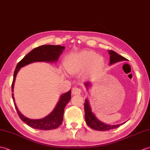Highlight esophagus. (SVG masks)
Here are the masks:
<instances>
[{
    "label": "esophagus",
    "instance_id": "esophagus-1",
    "mask_svg": "<svg viewBox=\"0 0 150 150\" xmlns=\"http://www.w3.org/2000/svg\"><path fill=\"white\" fill-rule=\"evenodd\" d=\"M81 91H82V90H81L80 88H77V87L73 88V90H72V94H73V95H80L81 93Z\"/></svg>",
    "mask_w": 150,
    "mask_h": 150
}]
</instances>
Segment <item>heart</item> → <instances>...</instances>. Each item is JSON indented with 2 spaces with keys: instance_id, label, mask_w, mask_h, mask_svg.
I'll return each instance as SVG.
<instances>
[{
  "instance_id": "1",
  "label": "heart",
  "mask_w": 150,
  "mask_h": 150,
  "mask_svg": "<svg viewBox=\"0 0 150 150\" xmlns=\"http://www.w3.org/2000/svg\"><path fill=\"white\" fill-rule=\"evenodd\" d=\"M104 65L102 57L92 51L84 50L72 53L65 59L64 67L69 73L82 72L88 69L91 74H95L103 69Z\"/></svg>"
}]
</instances>
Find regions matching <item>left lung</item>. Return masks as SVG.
Returning <instances> with one entry per match:
<instances>
[{
	"label": "left lung",
	"mask_w": 150,
	"mask_h": 150,
	"mask_svg": "<svg viewBox=\"0 0 150 150\" xmlns=\"http://www.w3.org/2000/svg\"><path fill=\"white\" fill-rule=\"evenodd\" d=\"M108 53H109L110 55V66L120 61L127 60V59L126 58H124V57L119 55V54L113 52L112 50H108ZM84 85L87 90H88L89 87L91 86V83L89 82H84ZM84 112L85 120L87 125L89 127H90L91 129L97 130V131H106V130L115 129L119 128V127L122 125V124L126 123V122H124L122 124H115V125H110V124H106L102 122L100 120H98L97 117L95 116V115L92 112L90 102H89L88 98H86L85 100Z\"/></svg>",
	"instance_id": "8db88e82"
}]
</instances>
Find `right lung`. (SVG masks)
<instances>
[{"mask_svg": "<svg viewBox=\"0 0 150 150\" xmlns=\"http://www.w3.org/2000/svg\"><path fill=\"white\" fill-rule=\"evenodd\" d=\"M64 49V46H61L60 45H42L31 50L17 64L16 66L11 86L12 92L13 91L16 76L21 68L29 64L35 62H46L47 63L56 62L59 60L60 55L62 53L63 50ZM12 98L18 116L24 122L34 129L51 130L57 128L62 123L64 108L69 100H71V90L60 95L59 100L54 110L47 116L40 119H31L24 116L18 110L17 105L15 103L13 93H12Z\"/></svg>", "mask_w": 150, "mask_h": 150, "instance_id": "1", "label": "right lung"}]
</instances>
